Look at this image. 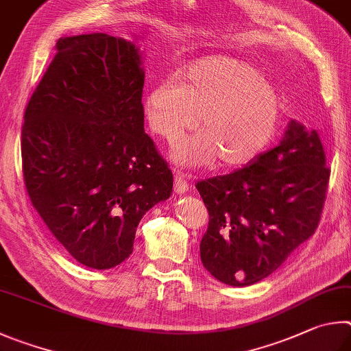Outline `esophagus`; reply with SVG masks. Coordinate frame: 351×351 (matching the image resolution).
Listing matches in <instances>:
<instances>
[{
	"instance_id": "34e87169",
	"label": "esophagus",
	"mask_w": 351,
	"mask_h": 351,
	"mask_svg": "<svg viewBox=\"0 0 351 351\" xmlns=\"http://www.w3.org/2000/svg\"><path fill=\"white\" fill-rule=\"evenodd\" d=\"M188 189H189L188 180L183 176L177 174L174 177V191H176V194H185Z\"/></svg>"
}]
</instances>
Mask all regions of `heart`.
<instances>
[{
	"instance_id": "b5f03b06",
	"label": "heart",
	"mask_w": 351,
	"mask_h": 351,
	"mask_svg": "<svg viewBox=\"0 0 351 351\" xmlns=\"http://www.w3.org/2000/svg\"><path fill=\"white\" fill-rule=\"evenodd\" d=\"M151 129L169 143L197 126L200 134L176 147L172 160L183 168L248 163L274 140L285 115V97L248 61L208 55L166 80L145 98Z\"/></svg>"
}]
</instances>
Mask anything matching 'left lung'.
<instances>
[{
    "instance_id": "1",
    "label": "left lung",
    "mask_w": 351,
    "mask_h": 351,
    "mask_svg": "<svg viewBox=\"0 0 351 351\" xmlns=\"http://www.w3.org/2000/svg\"><path fill=\"white\" fill-rule=\"evenodd\" d=\"M328 179L317 132L291 120L279 146L242 169L199 182L210 214L200 242L204 267L231 287L265 279L315 234Z\"/></svg>"
}]
</instances>
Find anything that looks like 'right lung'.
<instances>
[{"instance_id": "add662e5", "label": "right lung", "mask_w": 351, "mask_h": 351, "mask_svg": "<svg viewBox=\"0 0 351 351\" xmlns=\"http://www.w3.org/2000/svg\"><path fill=\"white\" fill-rule=\"evenodd\" d=\"M57 51L24 112V183L73 259L114 268L131 256L141 217L172 193L145 134L143 58L108 34L63 36Z\"/></svg>"}]
</instances>
